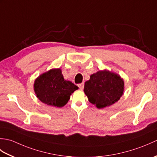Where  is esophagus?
<instances>
[{
  "instance_id": "obj_1",
  "label": "esophagus",
  "mask_w": 157,
  "mask_h": 157,
  "mask_svg": "<svg viewBox=\"0 0 157 157\" xmlns=\"http://www.w3.org/2000/svg\"><path fill=\"white\" fill-rule=\"evenodd\" d=\"M84 83H82V84H78V87L80 88L81 90H82L83 88H84Z\"/></svg>"
}]
</instances>
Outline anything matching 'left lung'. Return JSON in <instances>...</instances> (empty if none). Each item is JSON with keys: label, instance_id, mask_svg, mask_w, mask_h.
Listing matches in <instances>:
<instances>
[{"label": "left lung", "instance_id": "left-lung-1", "mask_svg": "<svg viewBox=\"0 0 157 157\" xmlns=\"http://www.w3.org/2000/svg\"><path fill=\"white\" fill-rule=\"evenodd\" d=\"M124 90V82L119 75L106 70L90 75L84 85L88 101L98 109L111 106L117 102Z\"/></svg>", "mask_w": 157, "mask_h": 157}]
</instances>
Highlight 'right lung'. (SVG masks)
Returning <instances> with one entry per match:
<instances>
[{
    "instance_id": "right-lung-1",
    "label": "right lung",
    "mask_w": 157,
    "mask_h": 157,
    "mask_svg": "<svg viewBox=\"0 0 157 157\" xmlns=\"http://www.w3.org/2000/svg\"><path fill=\"white\" fill-rule=\"evenodd\" d=\"M34 91L40 101L44 104L62 107L78 87L63 78L61 70L52 69L40 75L35 80Z\"/></svg>"
}]
</instances>
